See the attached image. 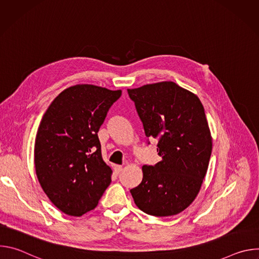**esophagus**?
Listing matches in <instances>:
<instances>
[{"label": "esophagus", "mask_w": 259, "mask_h": 259, "mask_svg": "<svg viewBox=\"0 0 259 259\" xmlns=\"http://www.w3.org/2000/svg\"><path fill=\"white\" fill-rule=\"evenodd\" d=\"M122 170H123V166H121V165H116V166L114 167V171H115L116 174H119Z\"/></svg>", "instance_id": "1"}]
</instances>
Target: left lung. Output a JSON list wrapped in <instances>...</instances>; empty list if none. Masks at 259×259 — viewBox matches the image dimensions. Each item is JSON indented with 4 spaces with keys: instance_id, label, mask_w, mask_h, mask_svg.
I'll list each match as a JSON object with an SVG mask.
<instances>
[{
    "instance_id": "left-lung-1",
    "label": "left lung",
    "mask_w": 259,
    "mask_h": 259,
    "mask_svg": "<svg viewBox=\"0 0 259 259\" xmlns=\"http://www.w3.org/2000/svg\"><path fill=\"white\" fill-rule=\"evenodd\" d=\"M127 91L146 137L158 139L162 157L156 165L142 167V181L130 193L146 214L176 215L196 199L209 165L212 138L203 104L174 82Z\"/></svg>"
}]
</instances>
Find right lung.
I'll list each match as a JSON object with an SVG mask.
<instances>
[{
    "label": "right lung",
    "mask_w": 259,
    "mask_h": 259,
    "mask_svg": "<svg viewBox=\"0 0 259 259\" xmlns=\"http://www.w3.org/2000/svg\"><path fill=\"white\" fill-rule=\"evenodd\" d=\"M121 95V90L94 85L71 86L42 118L34 142L36 177L50 201L67 215L93 210L112 181L97 133Z\"/></svg>",
    "instance_id": "1"
}]
</instances>
